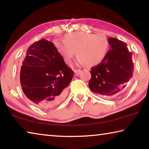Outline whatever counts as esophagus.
Listing matches in <instances>:
<instances>
[{"label": "esophagus", "instance_id": "esophagus-1", "mask_svg": "<svg viewBox=\"0 0 149 149\" xmlns=\"http://www.w3.org/2000/svg\"><path fill=\"white\" fill-rule=\"evenodd\" d=\"M80 72H81V70H74V73H75V75H79V74L80 73Z\"/></svg>", "mask_w": 149, "mask_h": 149}]
</instances>
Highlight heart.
Returning <instances> with one entry per match:
<instances>
[{
	"label": "heart",
	"mask_w": 149,
	"mask_h": 149,
	"mask_svg": "<svg viewBox=\"0 0 149 149\" xmlns=\"http://www.w3.org/2000/svg\"><path fill=\"white\" fill-rule=\"evenodd\" d=\"M54 45L66 63H70L76 51L77 64L94 66L101 63L107 56L109 43L103 33L74 32L65 35L64 41L56 39Z\"/></svg>",
	"instance_id": "b5f03b06"
}]
</instances>
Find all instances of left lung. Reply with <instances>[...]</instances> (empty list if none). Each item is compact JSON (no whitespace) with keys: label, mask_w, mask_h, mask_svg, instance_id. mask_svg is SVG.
Wrapping results in <instances>:
<instances>
[{"label":"left lung","mask_w":149,"mask_h":149,"mask_svg":"<svg viewBox=\"0 0 149 149\" xmlns=\"http://www.w3.org/2000/svg\"><path fill=\"white\" fill-rule=\"evenodd\" d=\"M108 41L110 50L100 64L91 68L89 87L97 94L113 98L123 91L132 77L134 65L132 53L124 42L113 37Z\"/></svg>","instance_id":"1"}]
</instances>
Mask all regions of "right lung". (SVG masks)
Instances as JSON below:
<instances>
[{"instance_id": "obj_1", "label": "right lung", "mask_w": 149, "mask_h": 149, "mask_svg": "<svg viewBox=\"0 0 149 149\" xmlns=\"http://www.w3.org/2000/svg\"><path fill=\"white\" fill-rule=\"evenodd\" d=\"M74 71L65 64L53 42L42 39L27 49L20 71L22 90L33 104L48 109L66 96Z\"/></svg>"}]
</instances>
